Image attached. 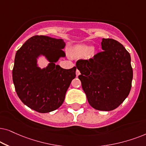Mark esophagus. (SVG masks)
Returning <instances> with one entry per match:
<instances>
[{
    "label": "esophagus",
    "mask_w": 146,
    "mask_h": 146,
    "mask_svg": "<svg viewBox=\"0 0 146 146\" xmlns=\"http://www.w3.org/2000/svg\"><path fill=\"white\" fill-rule=\"evenodd\" d=\"M79 74H80V72H79V71L78 69H77L76 70V75H77V77L78 76Z\"/></svg>",
    "instance_id": "obj_1"
}]
</instances>
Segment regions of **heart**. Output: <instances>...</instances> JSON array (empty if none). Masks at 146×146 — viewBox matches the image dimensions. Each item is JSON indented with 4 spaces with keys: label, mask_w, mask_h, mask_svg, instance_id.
Here are the masks:
<instances>
[{
    "label": "heart",
    "mask_w": 146,
    "mask_h": 146,
    "mask_svg": "<svg viewBox=\"0 0 146 146\" xmlns=\"http://www.w3.org/2000/svg\"><path fill=\"white\" fill-rule=\"evenodd\" d=\"M71 53L75 57H85L90 59L96 55V49L93 46L91 47L85 44H77L72 48Z\"/></svg>",
    "instance_id": "1"
}]
</instances>
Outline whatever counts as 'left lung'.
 Instances as JSON below:
<instances>
[{
  "label": "left lung",
  "instance_id": "1",
  "mask_svg": "<svg viewBox=\"0 0 146 146\" xmlns=\"http://www.w3.org/2000/svg\"><path fill=\"white\" fill-rule=\"evenodd\" d=\"M104 51L93 59L76 63L82 88L90 106L97 110L111 111L127 98L131 90L133 69L125 47L112 38H103Z\"/></svg>",
  "mask_w": 146,
  "mask_h": 146
}]
</instances>
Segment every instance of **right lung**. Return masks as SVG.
Masks as SVG:
<instances>
[{"label":"right lung","mask_w":146,"mask_h":146,"mask_svg":"<svg viewBox=\"0 0 146 146\" xmlns=\"http://www.w3.org/2000/svg\"><path fill=\"white\" fill-rule=\"evenodd\" d=\"M63 39L43 35L29 38L17 50L13 80L19 98L25 105L39 113H48L63 104L77 67L61 68L56 63L65 57ZM44 56L49 64L41 69L37 59Z\"/></svg>","instance_id":"add662e5"}]
</instances>
